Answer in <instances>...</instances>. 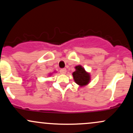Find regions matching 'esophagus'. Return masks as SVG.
<instances>
[{
    "label": "esophagus",
    "instance_id": "obj_1",
    "mask_svg": "<svg viewBox=\"0 0 133 133\" xmlns=\"http://www.w3.org/2000/svg\"><path fill=\"white\" fill-rule=\"evenodd\" d=\"M60 72L62 74H65V73H66V69H64V68L61 69L60 70Z\"/></svg>",
    "mask_w": 133,
    "mask_h": 133
}]
</instances>
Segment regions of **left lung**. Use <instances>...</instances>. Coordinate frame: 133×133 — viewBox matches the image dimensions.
<instances>
[{"instance_id": "left-lung-1", "label": "left lung", "mask_w": 133, "mask_h": 133, "mask_svg": "<svg viewBox=\"0 0 133 133\" xmlns=\"http://www.w3.org/2000/svg\"><path fill=\"white\" fill-rule=\"evenodd\" d=\"M75 68L76 70L72 73V75L76 83L81 86H86L90 81V75L81 65H77Z\"/></svg>"}]
</instances>
